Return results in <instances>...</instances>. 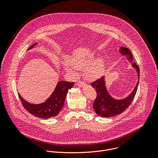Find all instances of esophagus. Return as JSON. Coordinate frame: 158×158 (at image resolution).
<instances>
[{
    "label": "esophagus",
    "instance_id": "1",
    "mask_svg": "<svg viewBox=\"0 0 158 158\" xmlns=\"http://www.w3.org/2000/svg\"><path fill=\"white\" fill-rule=\"evenodd\" d=\"M77 85L79 86V87H83L84 85H85V83L82 81H78L77 82Z\"/></svg>",
    "mask_w": 158,
    "mask_h": 158
}]
</instances>
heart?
<instances>
[{"instance_id":"heart-1","label":"heart","mask_w":158,"mask_h":158,"mask_svg":"<svg viewBox=\"0 0 158 158\" xmlns=\"http://www.w3.org/2000/svg\"><path fill=\"white\" fill-rule=\"evenodd\" d=\"M95 59V54L91 52L73 56L68 58L69 65L65 64L64 68L67 71H71L72 67L77 69H83L89 64H91ZM103 71V62L102 60H98L85 68L84 76L88 79L94 80L102 76Z\"/></svg>"}]
</instances>
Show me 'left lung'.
<instances>
[{"instance_id": "1", "label": "left lung", "mask_w": 158, "mask_h": 158, "mask_svg": "<svg viewBox=\"0 0 158 158\" xmlns=\"http://www.w3.org/2000/svg\"><path fill=\"white\" fill-rule=\"evenodd\" d=\"M120 52L123 55H129L128 58L131 61H132L133 57L131 51L125 47H121ZM132 66L136 68L138 72V78L139 79V67L135 63H132ZM139 80L136 86L135 87L132 93L126 99L123 100H116L112 98L107 93L104 77L97 79L91 83V85L95 89L97 93L96 98L93 104V108L96 114L101 117L109 118L116 116L123 112L126 110L132 103L135 95L136 94Z\"/></svg>"}]
</instances>
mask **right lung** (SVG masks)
Instances as JSON below:
<instances>
[{
  "label": "right lung",
  "instance_id": "add662e5",
  "mask_svg": "<svg viewBox=\"0 0 158 158\" xmlns=\"http://www.w3.org/2000/svg\"><path fill=\"white\" fill-rule=\"evenodd\" d=\"M36 44L31 46L29 49L35 46ZM28 49V50H29ZM74 82L59 81L49 98L42 104H34L29 103L21 97H19L23 107L31 114L42 119H49L57 116L63 107L66 94L68 90L73 87Z\"/></svg>",
  "mask_w": 158,
  "mask_h": 158
}]
</instances>
